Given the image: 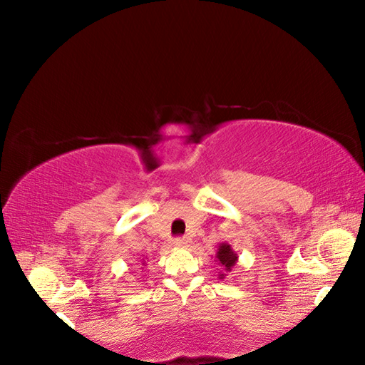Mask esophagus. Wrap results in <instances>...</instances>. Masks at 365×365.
Listing matches in <instances>:
<instances>
[{
    "label": "esophagus",
    "mask_w": 365,
    "mask_h": 365,
    "mask_svg": "<svg viewBox=\"0 0 365 365\" xmlns=\"http://www.w3.org/2000/svg\"><path fill=\"white\" fill-rule=\"evenodd\" d=\"M188 243H190V238H187V237H178L174 240L175 246H187Z\"/></svg>",
    "instance_id": "34e87169"
}]
</instances>
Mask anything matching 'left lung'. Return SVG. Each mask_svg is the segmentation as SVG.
<instances>
[{
	"mask_svg": "<svg viewBox=\"0 0 365 365\" xmlns=\"http://www.w3.org/2000/svg\"><path fill=\"white\" fill-rule=\"evenodd\" d=\"M215 259H216L215 262H218V265L222 268V271L218 276L222 281V279L227 276V273H230L232 268L235 267V263L238 262V254L232 250V246L229 243L224 242V243H220Z\"/></svg>",
	"mask_w": 365,
	"mask_h": 365,
	"instance_id": "obj_1",
	"label": "left lung"
}]
</instances>
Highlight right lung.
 I'll use <instances>...</instances> for the list:
<instances>
[{"label":"right lung","mask_w":365,"mask_h":365,"mask_svg":"<svg viewBox=\"0 0 365 365\" xmlns=\"http://www.w3.org/2000/svg\"><path fill=\"white\" fill-rule=\"evenodd\" d=\"M145 259H147V257H145ZM145 259H143V265H144V267L147 265V260H145Z\"/></svg>","instance_id":"obj_1"}]
</instances>
